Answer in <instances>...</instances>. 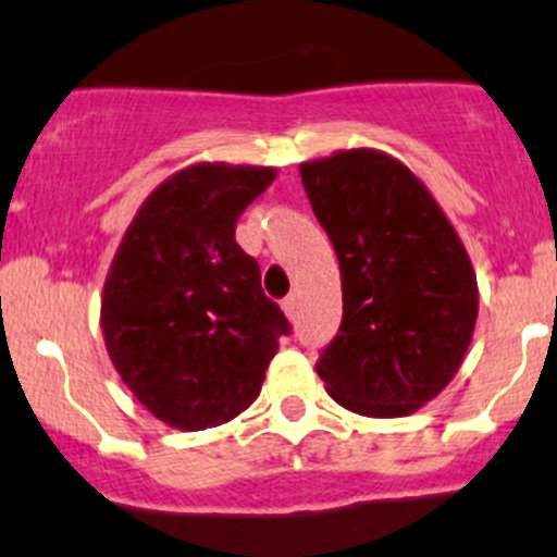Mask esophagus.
Here are the masks:
<instances>
[{"mask_svg":"<svg viewBox=\"0 0 557 557\" xmlns=\"http://www.w3.org/2000/svg\"><path fill=\"white\" fill-rule=\"evenodd\" d=\"M296 309H298L296 296L283 298V312H285V318H288V320H296Z\"/></svg>","mask_w":557,"mask_h":557,"instance_id":"34e87169","label":"esophagus"}]
</instances>
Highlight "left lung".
<instances>
[{
	"instance_id": "left-lung-1",
	"label": "left lung",
	"mask_w": 557,
	"mask_h": 557,
	"mask_svg": "<svg viewBox=\"0 0 557 557\" xmlns=\"http://www.w3.org/2000/svg\"><path fill=\"white\" fill-rule=\"evenodd\" d=\"M301 181L342 269L344 318L320 357L347 411L400 419L441 395L478 320V277L432 191L386 151L301 162Z\"/></svg>"
}]
</instances>
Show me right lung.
<instances>
[{"instance_id":"right-lung-1","label":"right lung","mask_w":557,"mask_h":557,"mask_svg":"<svg viewBox=\"0 0 557 557\" xmlns=\"http://www.w3.org/2000/svg\"><path fill=\"white\" fill-rule=\"evenodd\" d=\"M274 178V168L195 162L162 181L122 234L103 280V342L162 424L197 432L239 417L290 331L234 239Z\"/></svg>"}]
</instances>
